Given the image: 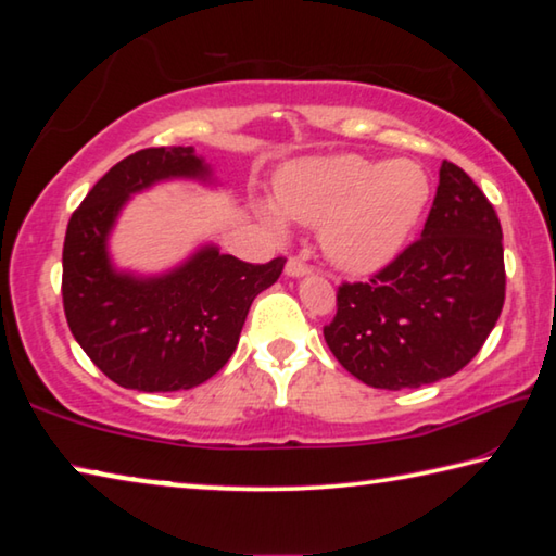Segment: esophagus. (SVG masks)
<instances>
[{"label": "esophagus", "mask_w": 556, "mask_h": 556, "mask_svg": "<svg viewBox=\"0 0 556 556\" xmlns=\"http://www.w3.org/2000/svg\"><path fill=\"white\" fill-rule=\"evenodd\" d=\"M307 273H311V266L303 263L301 258H290L286 263V276H290V278H303V276H307Z\"/></svg>", "instance_id": "34e87169"}]
</instances>
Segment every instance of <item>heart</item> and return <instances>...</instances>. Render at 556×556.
<instances>
[{"mask_svg": "<svg viewBox=\"0 0 556 556\" xmlns=\"http://www.w3.org/2000/svg\"><path fill=\"white\" fill-rule=\"evenodd\" d=\"M276 207L263 206L270 230L288 220L318 228L332 266L370 273L403 251L430 201V176L409 159L375 161L361 153L290 161L273 178Z\"/></svg>", "mask_w": 556, "mask_h": 556, "instance_id": "1", "label": "heart"}]
</instances>
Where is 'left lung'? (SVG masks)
I'll list each match as a JSON object with an SVG mask.
<instances>
[{
	"mask_svg": "<svg viewBox=\"0 0 556 556\" xmlns=\"http://www.w3.org/2000/svg\"><path fill=\"white\" fill-rule=\"evenodd\" d=\"M505 305L502 226L463 168L442 161L420 241L367 283L338 288L330 353L370 388L450 378L484 345Z\"/></svg>",
	"mask_w": 556,
	"mask_h": 556,
	"instance_id": "1",
	"label": "left lung"
}]
</instances>
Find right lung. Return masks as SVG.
<instances>
[{"mask_svg":"<svg viewBox=\"0 0 556 556\" xmlns=\"http://www.w3.org/2000/svg\"><path fill=\"white\" fill-rule=\"evenodd\" d=\"M166 181L216 186L193 147L136 151L99 178L64 238L62 295L76 343L109 380L139 392L191 390L213 378L233 355L255 295L286 266H253L201 243L164 273L116 268L109 238L124 206Z\"/></svg>","mask_w":556,"mask_h":556,"instance_id":"add662e5","label":"right lung"}]
</instances>
